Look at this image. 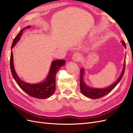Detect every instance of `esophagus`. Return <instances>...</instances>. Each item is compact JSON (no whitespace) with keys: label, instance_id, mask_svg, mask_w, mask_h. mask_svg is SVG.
<instances>
[{"label":"esophagus","instance_id":"1","mask_svg":"<svg viewBox=\"0 0 133 133\" xmlns=\"http://www.w3.org/2000/svg\"><path fill=\"white\" fill-rule=\"evenodd\" d=\"M72 59L74 61H79L81 59V55L78 53L74 54L72 56Z\"/></svg>","mask_w":133,"mask_h":133}]
</instances>
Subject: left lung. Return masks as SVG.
<instances>
[{"label": "left lung", "instance_id": "obj_1", "mask_svg": "<svg viewBox=\"0 0 133 133\" xmlns=\"http://www.w3.org/2000/svg\"><path fill=\"white\" fill-rule=\"evenodd\" d=\"M122 43L124 45V46L126 48V44L125 43V41L123 40L122 41ZM125 65H126V61H124V68H123L122 72L120 76L118 77V78L117 81L113 83L111 86L107 87L105 89H94L89 87V86H86L85 82L83 79V74H84V70L83 69H81V73H80V89L83 94L86 96V97H88L89 98L91 99H98L102 97L105 96L109 92H111L112 90L115 88L116 85L120 81L122 78L124 76L125 69Z\"/></svg>", "mask_w": 133, "mask_h": 133}]
</instances>
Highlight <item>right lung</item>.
Listing matches in <instances>:
<instances>
[{
    "label": "right lung",
    "instance_id": "1",
    "mask_svg": "<svg viewBox=\"0 0 133 133\" xmlns=\"http://www.w3.org/2000/svg\"><path fill=\"white\" fill-rule=\"evenodd\" d=\"M30 28V26H28L25 27V28L22 29L19 32L18 34L15 38L14 41H13L11 48L14 47L16 43L18 42L19 39L20 38L21 35L23 33V31L25 30V29H29ZM65 64V61L64 60H57L55 61H53L52 62L49 74H48L45 81L41 83L33 84L32 85V84L27 83L22 81L18 77L15 72L14 63H13L12 52H11V72L15 81L17 83L19 87L26 93L28 94L29 95L38 99H46L49 98L50 96L54 94L56 90V74L57 73L58 70L60 69L61 66L64 65Z\"/></svg>",
    "mask_w": 133,
    "mask_h": 133
}]
</instances>
